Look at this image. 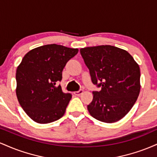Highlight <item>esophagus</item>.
Segmentation results:
<instances>
[{"instance_id":"esophagus-1","label":"esophagus","mask_w":157,"mask_h":157,"mask_svg":"<svg viewBox=\"0 0 157 157\" xmlns=\"http://www.w3.org/2000/svg\"><path fill=\"white\" fill-rule=\"evenodd\" d=\"M82 92H83V90H82V89H80V90H79V91H75V92H74V94H75V95H76V96H80V95L81 94H82Z\"/></svg>"}]
</instances>
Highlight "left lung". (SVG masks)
<instances>
[{
	"label": "left lung",
	"instance_id": "8db88e82",
	"mask_svg": "<svg viewBox=\"0 0 157 157\" xmlns=\"http://www.w3.org/2000/svg\"><path fill=\"white\" fill-rule=\"evenodd\" d=\"M91 81L100 91H93L87 108L97 120L112 123L121 120L136 102L140 91V70L125 50L110 46L81 48Z\"/></svg>",
	"mask_w": 157,
	"mask_h": 157
}]
</instances>
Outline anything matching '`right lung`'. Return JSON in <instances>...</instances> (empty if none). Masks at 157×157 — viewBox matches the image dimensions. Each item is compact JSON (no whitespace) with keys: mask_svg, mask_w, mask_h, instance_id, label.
<instances>
[{"mask_svg":"<svg viewBox=\"0 0 157 157\" xmlns=\"http://www.w3.org/2000/svg\"><path fill=\"white\" fill-rule=\"evenodd\" d=\"M78 52L57 44L40 46L23 57L16 71V94L23 111L40 124L52 122L64 115L71 98L58 82L68 60Z\"/></svg>","mask_w":157,"mask_h":157,"instance_id":"1","label":"right lung"}]
</instances>
